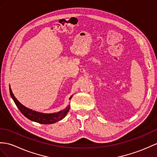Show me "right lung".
Segmentation results:
<instances>
[{"label":"right lung","instance_id":"add662e5","mask_svg":"<svg viewBox=\"0 0 157 157\" xmlns=\"http://www.w3.org/2000/svg\"><path fill=\"white\" fill-rule=\"evenodd\" d=\"M9 90L11 97L13 99L14 103L16 104L17 106L19 109V110L21 112V113L23 114L25 117L29 118V120L36 122V123H39L40 124H52L56 123V122L62 120L63 118H64V117L67 115V113L70 109V105H68L64 110H60V111L58 113L46 114L36 112L35 110H33L32 109H30L27 107H26L24 105H22L21 103L15 98L14 95L13 94L12 92V90L10 89V86H9ZM72 97V95L70 97L69 100H71Z\"/></svg>","mask_w":157,"mask_h":157}]
</instances>
